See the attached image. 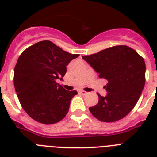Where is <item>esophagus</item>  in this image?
Instances as JSON below:
<instances>
[{
  "mask_svg": "<svg viewBox=\"0 0 157 157\" xmlns=\"http://www.w3.org/2000/svg\"><path fill=\"white\" fill-rule=\"evenodd\" d=\"M79 92H80V94H82V95H86V94H88V92H86V91H85V90H80Z\"/></svg>",
  "mask_w": 157,
  "mask_h": 157,
  "instance_id": "1",
  "label": "esophagus"
}]
</instances>
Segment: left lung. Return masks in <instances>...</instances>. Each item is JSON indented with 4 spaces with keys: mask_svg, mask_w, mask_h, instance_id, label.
Here are the masks:
<instances>
[{
    "mask_svg": "<svg viewBox=\"0 0 157 157\" xmlns=\"http://www.w3.org/2000/svg\"><path fill=\"white\" fill-rule=\"evenodd\" d=\"M99 77L107 80V95L89 108L98 120L112 123L121 120L134 108L145 82V60L127 45L110 47L98 53L82 56Z\"/></svg>",
    "mask_w": 157,
    "mask_h": 157,
    "instance_id": "obj_1",
    "label": "left lung"
}]
</instances>
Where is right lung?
Here are the masks:
<instances>
[{"label":"right lung","instance_id":"1","mask_svg":"<svg viewBox=\"0 0 157 157\" xmlns=\"http://www.w3.org/2000/svg\"><path fill=\"white\" fill-rule=\"evenodd\" d=\"M78 54H71L50 41H41L25 49L14 70V86L23 110L43 124L58 123L66 116L77 91H67L56 82L66 67Z\"/></svg>","mask_w":157,"mask_h":157}]
</instances>
